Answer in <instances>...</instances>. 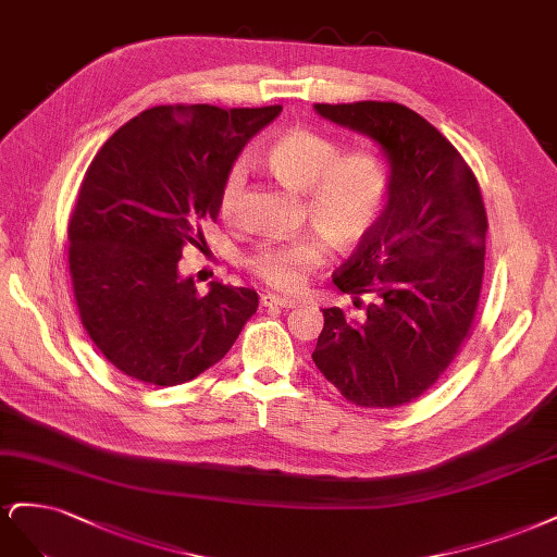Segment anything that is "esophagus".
<instances>
[{
  "label": "esophagus",
  "mask_w": 557,
  "mask_h": 557,
  "mask_svg": "<svg viewBox=\"0 0 557 557\" xmlns=\"http://www.w3.org/2000/svg\"><path fill=\"white\" fill-rule=\"evenodd\" d=\"M261 305H263V308H296L298 300H294V298H286V296H277V294H271V292H265V294L261 296Z\"/></svg>",
  "instance_id": "1"
}]
</instances>
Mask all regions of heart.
<instances>
[{"label":"heart","instance_id":"1","mask_svg":"<svg viewBox=\"0 0 557 557\" xmlns=\"http://www.w3.org/2000/svg\"><path fill=\"white\" fill-rule=\"evenodd\" d=\"M265 164L282 185L305 194V218L319 231L289 240H265L247 259L263 284L298 292L326 261V240L335 249L361 245L380 222L388 199V171L372 152L343 154L335 140L310 129H292L271 143ZM245 191L243 166L231 169L220 208L238 212Z\"/></svg>","mask_w":557,"mask_h":557}]
</instances>
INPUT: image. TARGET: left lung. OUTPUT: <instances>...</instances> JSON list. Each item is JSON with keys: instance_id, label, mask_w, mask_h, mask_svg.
I'll list each match as a JSON object with an SVG mask.
<instances>
[{"instance_id": "obj_1", "label": "left lung", "mask_w": 557, "mask_h": 557, "mask_svg": "<svg viewBox=\"0 0 557 557\" xmlns=\"http://www.w3.org/2000/svg\"><path fill=\"white\" fill-rule=\"evenodd\" d=\"M314 111L380 143L391 173L380 222L333 275L358 310L361 295L371 302L354 317L324 310L312 361L351 405H407L437 382L472 331L488 231L481 189L451 143L403 103Z\"/></svg>"}]
</instances>
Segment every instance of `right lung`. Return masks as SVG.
Here are the masks:
<instances>
[{"instance_id": "right-lung-1", "label": "right lung", "mask_w": 557, "mask_h": 557, "mask_svg": "<svg viewBox=\"0 0 557 557\" xmlns=\"http://www.w3.org/2000/svg\"><path fill=\"white\" fill-rule=\"evenodd\" d=\"M282 106H154L120 127L89 164L69 220V273L83 329L120 372L185 384L222 361L259 296L210 282L199 296L177 271L247 140Z\"/></svg>"}]
</instances>
